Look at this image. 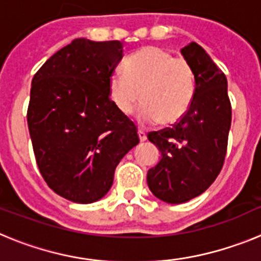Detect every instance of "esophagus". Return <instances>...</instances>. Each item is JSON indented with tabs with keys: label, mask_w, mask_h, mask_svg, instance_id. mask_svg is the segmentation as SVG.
<instances>
[{
	"label": "esophagus",
	"mask_w": 261,
	"mask_h": 261,
	"mask_svg": "<svg viewBox=\"0 0 261 261\" xmlns=\"http://www.w3.org/2000/svg\"><path fill=\"white\" fill-rule=\"evenodd\" d=\"M138 137H140V141L144 142L147 140V136H146V132L145 130H142V129H138Z\"/></svg>",
	"instance_id": "1"
}]
</instances>
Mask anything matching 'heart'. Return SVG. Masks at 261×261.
I'll list each match as a JSON object with an SVG mask.
<instances>
[{"label": "heart", "instance_id": "obj_1", "mask_svg": "<svg viewBox=\"0 0 261 261\" xmlns=\"http://www.w3.org/2000/svg\"><path fill=\"white\" fill-rule=\"evenodd\" d=\"M125 74L115 71L108 80V91L123 115L137 112L142 125L159 121L175 123L190 110L196 94L193 66L183 57H174L161 47H144L125 61Z\"/></svg>", "mask_w": 261, "mask_h": 261}]
</instances>
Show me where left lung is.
I'll return each instance as SVG.
<instances>
[{
    "instance_id": "obj_1",
    "label": "left lung",
    "mask_w": 261,
    "mask_h": 261,
    "mask_svg": "<svg viewBox=\"0 0 261 261\" xmlns=\"http://www.w3.org/2000/svg\"><path fill=\"white\" fill-rule=\"evenodd\" d=\"M181 55L195 70V99L172 128L147 135L162 155L147 171V186L155 197L168 204L188 201L216 180L225 162L231 125L223 71L197 43L184 47Z\"/></svg>"
}]
</instances>
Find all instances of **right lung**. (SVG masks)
Returning <instances> with one entry per match:
<instances>
[{"instance_id": "add662e5", "label": "right lung", "mask_w": 261, "mask_h": 261, "mask_svg": "<svg viewBox=\"0 0 261 261\" xmlns=\"http://www.w3.org/2000/svg\"><path fill=\"white\" fill-rule=\"evenodd\" d=\"M121 59V41L74 39L32 78L27 124L39 171L73 202L102 199L116 166L140 142L137 126L108 91Z\"/></svg>"}]
</instances>
